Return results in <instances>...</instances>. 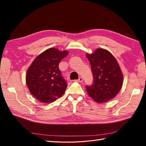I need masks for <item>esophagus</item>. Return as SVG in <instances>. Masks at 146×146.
Here are the masks:
<instances>
[{
	"label": "esophagus",
	"instance_id": "1",
	"mask_svg": "<svg viewBox=\"0 0 146 146\" xmlns=\"http://www.w3.org/2000/svg\"><path fill=\"white\" fill-rule=\"evenodd\" d=\"M82 81H83V78H82V77H79L78 79V82H82Z\"/></svg>",
	"mask_w": 146,
	"mask_h": 146
}]
</instances>
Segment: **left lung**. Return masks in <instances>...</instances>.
Returning a JSON list of instances; mask_svg holds the SVG:
<instances>
[{"label":"left lung","mask_w":146,"mask_h":146,"mask_svg":"<svg viewBox=\"0 0 146 146\" xmlns=\"http://www.w3.org/2000/svg\"><path fill=\"white\" fill-rule=\"evenodd\" d=\"M93 75V84L86 87L90 97L99 103L107 102L117 96L123 86V75L114 56L103 48L87 54Z\"/></svg>","instance_id":"8db88e82"}]
</instances>
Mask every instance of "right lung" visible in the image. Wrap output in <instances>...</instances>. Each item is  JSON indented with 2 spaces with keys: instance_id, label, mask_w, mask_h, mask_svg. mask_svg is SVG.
Listing matches in <instances>:
<instances>
[{
  "instance_id": "obj_1",
  "label": "right lung",
  "mask_w": 146,
  "mask_h": 146,
  "mask_svg": "<svg viewBox=\"0 0 146 146\" xmlns=\"http://www.w3.org/2000/svg\"><path fill=\"white\" fill-rule=\"evenodd\" d=\"M68 54L66 50L50 48L38 55L29 67L26 84L31 94L40 102L50 103L64 94L67 84L59 64Z\"/></svg>"
}]
</instances>
